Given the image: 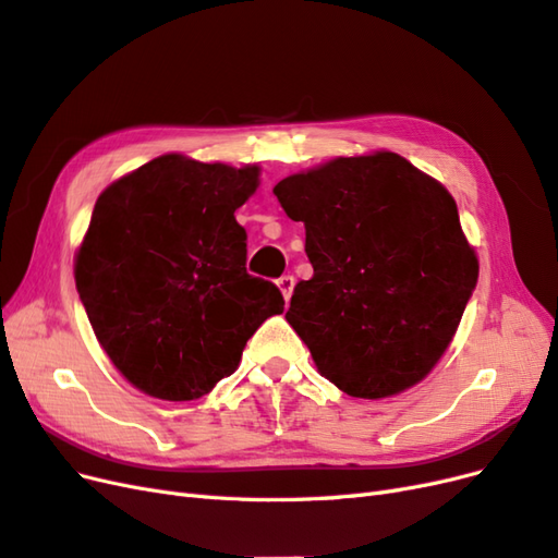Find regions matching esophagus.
<instances>
[{
    "label": "esophagus",
    "instance_id": "obj_1",
    "mask_svg": "<svg viewBox=\"0 0 558 558\" xmlns=\"http://www.w3.org/2000/svg\"><path fill=\"white\" fill-rule=\"evenodd\" d=\"M278 290L282 292L284 301H290V296H292V292H294V278H292V276L278 278Z\"/></svg>",
    "mask_w": 558,
    "mask_h": 558
}]
</instances>
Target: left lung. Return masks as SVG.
I'll list each match as a JSON object with an SVG mask.
<instances>
[{
  "mask_svg": "<svg viewBox=\"0 0 558 558\" xmlns=\"http://www.w3.org/2000/svg\"><path fill=\"white\" fill-rule=\"evenodd\" d=\"M305 227L313 278L287 322L354 399L415 387L452 343L480 274L457 204L397 153L336 157L274 187Z\"/></svg>",
  "mask_w": 558,
  "mask_h": 558,
  "instance_id": "8db88e82",
  "label": "left lung"
}]
</instances>
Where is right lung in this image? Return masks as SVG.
<instances>
[{
  "label": "right lung",
  "instance_id": "obj_1",
  "mask_svg": "<svg viewBox=\"0 0 558 558\" xmlns=\"http://www.w3.org/2000/svg\"><path fill=\"white\" fill-rule=\"evenodd\" d=\"M259 167L161 155L106 187L76 253V290L124 380L161 401L202 399L241 364L278 287L245 271L241 208Z\"/></svg>",
  "mask_w": 558,
  "mask_h": 558
}]
</instances>
